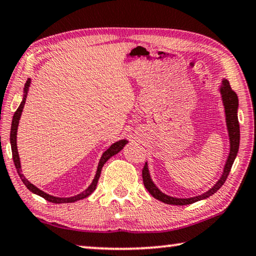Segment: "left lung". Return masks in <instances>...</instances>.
Listing matches in <instances>:
<instances>
[{
	"label": "left lung",
	"instance_id": "1",
	"mask_svg": "<svg viewBox=\"0 0 256 256\" xmlns=\"http://www.w3.org/2000/svg\"><path fill=\"white\" fill-rule=\"evenodd\" d=\"M220 94H221L222 98V104L224 108V114H226V130H228V136H229V156H228L226 164H224L223 172L221 178H218V182H216L213 186H212L210 190H207L204 194L196 196H190V198H176V196H168L164 194L160 188L156 186L154 182H153L150 175V170H148V164L145 162V166L143 168V172H142V175H143V183L144 186L146 188V190L150 192L152 196H154L156 199L160 200L164 204H168V205H176V206H183V205H190V204H194L199 202V200H204L208 198V196H213L216 191L221 188L226 180L229 175L230 169L232 167L234 161L237 156V153L239 150V140H240V130H239V122H238V96L232 89L230 87L229 81L226 78H223L222 84L220 86L218 89Z\"/></svg>",
	"mask_w": 256,
	"mask_h": 256
}]
</instances>
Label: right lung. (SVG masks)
Returning <instances> with one entry per match:
<instances>
[{
  "label": "right lung",
  "instance_id": "add662e5",
  "mask_svg": "<svg viewBox=\"0 0 256 256\" xmlns=\"http://www.w3.org/2000/svg\"><path fill=\"white\" fill-rule=\"evenodd\" d=\"M30 82L32 80L28 78H27L26 84H25V87H24V95H22V100L20 105H19V108H17V111L14 112V118H12V124H11V132H10V144H11V151H12V158H14V166L16 169H17V172L19 175V178H22V183L25 184L26 188H28L30 192H33L34 194H38L42 196V198H44L46 200H48L50 202H54V204H68V202H78V200H81V199H84L87 198L88 196H90L92 194L94 191H95V188L97 186V182H98V178H100V172H102V168H103L104 164L108 161L111 156H116V153H119L122 148H124V145L128 143L127 140H120L116 142V143H113L111 146H110L108 150H106L103 154H102L100 159V162H98V166H97V170H96V175L95 178H94L90 186L86 188L84 191H82L81 194H76L73 196H68V198H62V196H51L49 194H46V192L42 191L38 188V186H35L34 184H32L28 180H27L25 176L22 174V164H20V158H19V154H18V148H17V130H18V126H19V120H20V116H22V108L24 106H25V102H26V97H27V94H28V90L30 87Z\"/></svg>",
  "mask_w": 256,
  "mask_h": 256
}]
</instances>
